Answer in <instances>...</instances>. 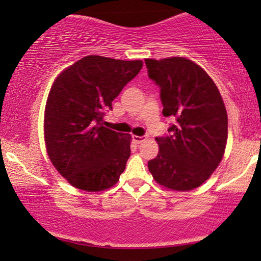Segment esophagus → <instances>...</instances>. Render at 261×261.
Wrapping results in <instances>:
<instances>
[{"instance_id":"obj_1","label":"esophagus","mask_w":261,"mask_h":261,"mask_svg":"<svg viewBox=\"0 0 261 261\" xmlns=\"http://www.w3.org/2000/svg\"><path fill=\"white\" fill-rule=\"evenodd\" d=\"M146 140L145 137H138V135H133V141L137 142V144H141V142H144Z\"/></svg>"}]
</instances>
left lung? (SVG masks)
I'll use <instances>...</instances> for the list:
<instances>
[{
	"label": "left lung",
	"mask_w": 261,
	"mask_h": 261,
	"mask_svg": "<svg viewBox=\"0 0 261 261\" xmlns=\"http://www.w3.org/2000/svg\"><path fill=\"white\" fill-rule=\"evenodd\" d=\"M148 77L160 88L163 115L176 123L155 138L158 155L148 162L156 183L189 191L204 183L222 160L228 117L219 89L197 64L181 57L145 59Z\"/></svg>",
	"instance_id": "obj_1"
}]
</instances>
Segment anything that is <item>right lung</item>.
I'll use <instances>...</instances> for the list:
<instances>
[{
    "instance_id": "add662e5",
    "label": "right lung",
    "mask_w": 261,
    "mask_h": 261,
    "mask_svg": "<svg viewBox=\"0 0 261 261\" xmlns=\"http://www.w3.org/2000/svg\"><path fill=\"white\" fill-rule=\"evenodd\" d=\"M141 67V60L88 56L56 78L45 107L46 149L72 187L102 191L120 179L130 155V135L106 128L102 121Z\"/></svg>"
}]
</instances>
